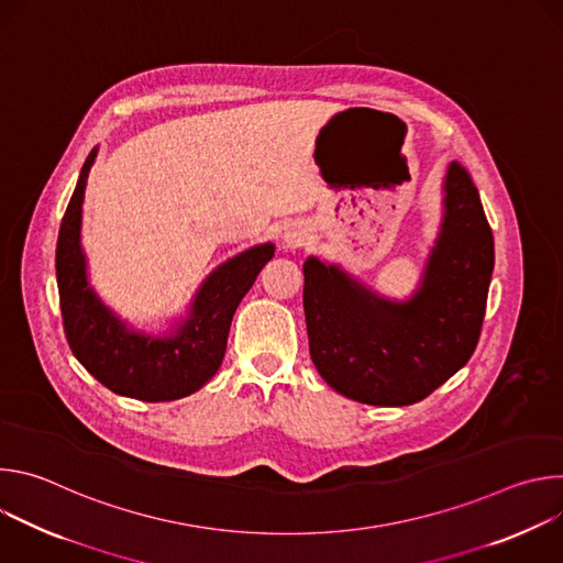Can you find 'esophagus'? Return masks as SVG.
I'll return each mask as SVG.
<instances>
[{
	"label": "esophagus",
	"mask_w": 563,
	"mask_h": 563,
	"mask_svg": "<svg viewBox=\"0 0 563 563\" xmlns=\"http://www.w3.org/2000/svg\"><path fill=\"white\" fill-rule=\"evenodd\" d=\"M305 240H307V229L302 224H289L283 233V245L289 247V250L300 247Z\"/></svg>",
	"instance_id": "1"
}]
</instances>
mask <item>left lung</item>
Returning a JSON list of instances; mask_svg holds the SVG:
<instances>
[{
    "mask_svg": "<svg viewBox=\"0 0 563 563\" xmlns=\"http://www.w3.org/2000/svg\"><path fill=\"white\" fill-rule=\"evenodd\" d=\"M495 240L470 174L452 163L443 220L408 300L378 296L336 265L309 256L302 307L309 354L339 394L367 406H412L472 356L486 316Z\"/></svg>",
    "mask_w": 563,
    "mask_h": 563,
    "instance_id": "1",
    "label": "left lung"
}]
</instances>
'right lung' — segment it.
<instances>
[{"instance_id": "add662e5", "label": "right lung", "mask_w": 563, "mask_h": 563, "mask_svg": "<svg viewBox=\"0 0 563 563\" xmlns=\"http://www.w3.org/2000/svg\"><path fill=\"white\" fill-rule=\"evenodd\" d=\"M93 148L62 218L55 272L64 334L75 358L104 387L120 396L176 400L200 389L220 367L231 318L256 276L274 256V245H256L216 267L196 291L187 318L163 336L133 332L98 298L87 278V256L79 243L82 202Z\"/></svg>"}]
</instances>
